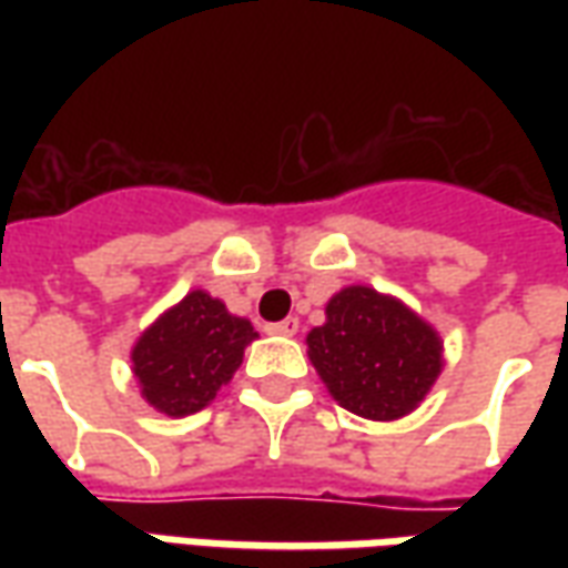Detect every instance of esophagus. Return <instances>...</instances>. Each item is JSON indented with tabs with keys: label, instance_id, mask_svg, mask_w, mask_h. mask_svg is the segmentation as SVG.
<instances>
[{
	"label": "esophagus",
	"instance_id": "1",
	"mask_svg": "<svg viewBox=\"0 0 568 568\" xmlns=\"http://www.w3.org/2000/svg\"><path fill=\"white\" fill-rule=\"evenodd\" d=\"M297 328H301V322H297L295 316H288V320L267 325V334H283V337H292V334H297Z\"/></svg>",
	"mask_w": 568,
	"mask_h": 568
}]
</instances>
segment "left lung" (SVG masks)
I'll return each mask as SVG.
<instances>
[{
    "mask_svg": "<svg viewBox=\"0 0 568 568\" xmlns=\"http://www.w3.org/2000/svg\"><path fill=\"white\" fill-rule=\"evenodd\" d=\"M307 356L325 389L349 414L393 423L414 414L444 368L435 325L395 295L344 285L307 334Z\"/></svg>",
    "mask_w": 568,
    "mask_h": 568,
    "instance_id": "8db88e82",
    "label": "left lung"
}]
</instances>
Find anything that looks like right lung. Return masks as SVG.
<instances>
[{
	"label": "right lung",
	"instance_id": "obj_1",
	"mask_svg": "<svg viewBox=\"0 0 568 568\" xmlns=\"http://www.w3.org/2000/svg\"><path fill=\"white\" fill-rule=\"evenodd\" d=\"M255 337L252 322L234 316L210 292L194 288L136 337L130 371L158 414L187 417L231 383Z\"/></svg>",
	"mask_w": 568,
	"mask_h": 568
}]
</instances>
